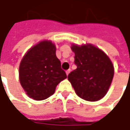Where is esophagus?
I'll return each instance as SVG.
<instances>
[{"label": "esophagus", "mask_w": 130, "mask_h": 130, "mask_svg": "<svg viewBox=\"0 0 130 130\" xmlns=\"http://www.w3.org/2000/svg\"><path fill=\"white\" fill-rule=\"evenodd\" d=\"M70 72H71V69H68V70H67V71H66V74H67V75H68V74L70 73Z\"/></svg>", "instance_id": "esophagus-1"}]
</instances>
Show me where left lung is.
<instances>
[{"label":"left lung","instance_id":"left-lung-1","mask_svg":"<svg viewBox=\"0 0 130 130\" xmlns=\"http://www.w3.org/2000/svg\"><path fill=\"white\" fill-rule=\"evenodd\" d=\"M77 69L68 75L79 97L96 101L106 94L113 77V66L109 58L92 45H73Z\"/></svg>","mask_w":130,"mask_h":130}]
</instances>
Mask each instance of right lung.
<instances>
[{"mask_svg":"<svg viewBox=\"0 0 130 130\" xmlns=\"http://www.w3.org/2000/svg\"><path fill=\"white\" fill-rule=\"evenodd\" d=\"M66 78L56 56V47L50 41H43L30 48L20 63V83L34 100H45L52 95L58 84Z\"/></svg>","mask_w":130,"mask_h":130,"instance_id":"right-lung-1","label":"right lung"}]
</instances>
